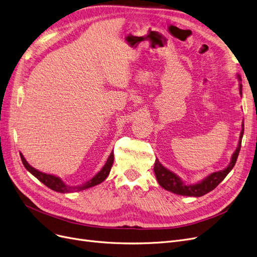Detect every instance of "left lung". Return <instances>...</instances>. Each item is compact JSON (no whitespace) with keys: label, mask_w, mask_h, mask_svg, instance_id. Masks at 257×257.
<instances>
[{"label":"left lung","mask_w":257,"mask_h":257,"mask_svg":"<svg viewBox=\"0 0 257 257\" xmlns=\"http://www.w3.org/2000/svg\"><path fill=\"white\" fill-rule=\"evenodd\" d=\"M239 78V77H238ZM240 94L241 93V84L239 88ZM243 136V123H242V130L240 134V138H239V143H238V147L235 150V153L232 156V160L230 165L227 166L225 169L220 170V172H216L213 173L212 175L208 176L207 178H205L203 181L199 182L195 185H185L181 179L179 177H177L174 173L170 172L167 168H165L162 164L159 162V160H156L155 163V174L157 177V180L159 184L162 186L163 188H165L166 191L172 192L174 194L177 195H181V196H188V197H201L207 193H210L211 191L219 184L222 180L227 176L231 170L233 169L237 158H238L239 155V150L241 147V139Z\"/></svg>","instance_id":"1"}]
</instances>
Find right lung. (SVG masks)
<instances>
[{
  "label": "right lung",
  "instance_id": "1",
  "mask_svg": "<svg viewBox=\"0 0 257 257\" xmlns=\"http://www.w3.org/2000/svg\"><path fill=\"white\" fill-rule=\"evenodd\" d=\"M20 156H21L22 163H23L24 167L28 170V172H30L32 175H34L44 185H46L49 188L53 189V191H55V192H58V193H70V192H74V191H76V192L83 191V189H87L89 187H92V186H95V185L101 183L103 180L108 177L110 170H111V167H112V164H113V161H114V155H113V153H111V155L109 156V158L107 160L106 164L103 165V167L101 168L100 172L95 175L90 180V181L85 182V183H83L79 186H68L61 181L60 178L41 173V172H39V170L35 169L34 167H32L30 164L26 162V160L24 159L22 154H20Z\"/></svg>",
  "mask_w": 257,
  "mask_h": 257
}]
</instances>
